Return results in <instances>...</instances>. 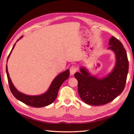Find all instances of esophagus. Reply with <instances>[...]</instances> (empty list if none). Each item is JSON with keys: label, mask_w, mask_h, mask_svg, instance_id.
<instances>
[{"label": "esophagus", "mask_w": 134, "mask_h": 134, "mask_svg": "<svg viewBox=\"0 0 134 134\" xmlns=\"http://www.w3.org/2000/svg\"><path fill=\"white\" fill-rule=\"evenodd\" d=\"M76 70H77V67H76L75 65H72V66L71 67L70 69L71 75H73L74 74L75 72L76 71Z\"/></svg>", "instance_id": "34e87169"}]
</instances>
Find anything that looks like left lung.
<instances>
[{
  "mask_svg": "<svg viewBox=\"0 0 134 134\" xmlns=\"http://www.w3.org/2000/svg\"><path fill=\"white\" fill-rule=\"evenodd\" d=\"M109 47L114 52L115 66L110 73L102 78L91 75L85 67L75 72L78 80V91L82 101L91 105H102L113 101L123 92L129 72V60L121 42L115 37L109 40Z\"/></svg>",
  "mask_w": 134,
  "mask_h": 134,
  "instance_id": "left-lung-1",
  "label": "left lung"
}]
</instances>
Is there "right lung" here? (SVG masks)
I'll return each instance as SVG.
<instances>
[{
  "label": "right lung",
  "mask_w": 134,
  "mask_h": 134,
  "mask_svg": "<svg viewBox=\"0 0 134 134\" xmlns=\"http://www.w3.org/2000/svg\"><path fill=\"white\" fill-rule=\"evenodd\" d=\"M22 37L23 36H21V37L16 41V42L18 41L19 39L22 38ZM15 45V44L14 45L12 49H11L9 55L8 56L7 62L8 61V59L9 58V57L11 55V52H12V51L13 50ZM6 73L8 85H9L10 90L13 96L15 97L17 99H18L19 101L22 102H24V104L27 105H29V106L36 108H41L42 107L47 106V105H49L51 104H52V102L55 100V99L57 97L60 87L61 86V85L65 80H66V79L69 78L70 76L69 70H66L65 71L59 74L53 79L50 85L49 89H48V90L46 92L40 95L29 96L25 94L19 92V91L15 87V86H14L13 82H11V80L9 76V74H8V72L7 65H6Z\"/></svg>",
  "instance_id": "1"
}]
</instances>
